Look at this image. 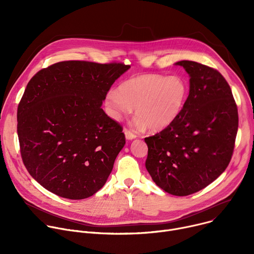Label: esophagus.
Wrapping results in <instances>:
<instances>
[{
	"label": "esophagus",
	"instance_id": "34e87169",
	"mask_svg": "<svg viewBox=\"0 0 254 254\" xmlns=\"http://www.w3.org/2000/svg\"><path fill=\"white\" fill-rule=\"evenodd\" d=\"M124 132H125V135H126V138L127 139H134L136 137V135L134 133H132L130 130L128 129H124Z\"/></svg>",
	"mask_w": 254,
	"mask_h": 254
}]
</instances>
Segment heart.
Wrapping results in <instances>:
<instances>
[{
  "mask_svg": "<svg viewBox=\"0 0 254 254\" xmlns=\"http://www.w3.org/2000/svg\"><path fill=\"white\" fill-rule=\"evenodd\" d=\"M189 96L186 81L180 76L139 75L125 80L119 89L105 95V110L112 119L120 121L132 107L137 129L161 131L172 126L183 113Z\"/></svg>",
  "mask_w": 254,
  "mask_h": 254,
  "instance_id": "b5f03b06",
  "label": "heart"
}]
</instances>
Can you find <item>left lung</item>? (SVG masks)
<instances>
[{
	"instance_id": "8db88e82",
	"label": "left lung",
	"mask_w": 254,
	"mask_h": 254,
	"mask_svg": "<svg viewBox=\"0 0 254 254\" xmlns=\"http://www.w3.org/2000/svg\"><path fill=\"white\" fill-rule=\"evenodd\" d=\"M190 76L183 113L169 127L144 138L146 168L169 194L188 196L211 184L227 168L234 150L238 113L231 88L220 72L182 60Z\"/></svg>"
}]
</instances>
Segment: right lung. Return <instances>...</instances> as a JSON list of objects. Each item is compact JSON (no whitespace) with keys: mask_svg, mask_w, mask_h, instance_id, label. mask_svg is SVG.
<instances>
[{"mask_svg":"<svg viewBox=\"0 0 254 254\" xmlns=\"http://www.w3.org/2000/svg\"><path fill=\"white\" fill-rule=\"evenodd\" d=\"M129 68L63 61L31 78L18 106L17 131L23 163L46 190L81 200L103 187L126 137L101 105Z\"/></svg>","mask_w":254,"mask_h":254,"instance_id":"add662e5","label":"right lung"}]
</instances>
